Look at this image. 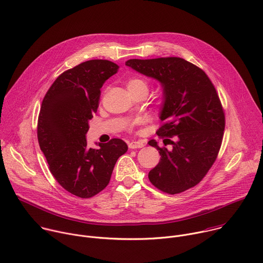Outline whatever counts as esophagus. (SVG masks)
Instances as JSON below:
<instances>
[{"mask_svg":"<svg viewBox=\"0 0 263 263\" xmlns=\"http://www.w3.org/2000/svg\"><path fill=\"white\" fill-rule=\"evenodd\" d=\"M142 146H144V142L142 140H132L129 143L130 148H139V147H142Z\"/></svg>","mask_w":263,"mask_h":263,"instance_id":"esophagus-1","label":"esophagus"}]
</instances>
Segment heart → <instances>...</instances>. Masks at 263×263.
<instances>
[{
  "label": "heart",
  "mask_w": 263,
  "mask_h": 263,
  "mask_svg": "<svg viewBox=\"0 0 263 263\" xmlns=\"http://www.w3.org/2000/svg\"><path fill=\"white\" fill-rule=\"evenodd\" d=\"M126 86H127L129 92L132 96H134L136 93H139V92L147 93V91H148V83H147V81L145 79H143V78H140V77L130 78L127 81Z\"/></svg>",
  "instance_id": "b5f03b06"
}]
</instances>
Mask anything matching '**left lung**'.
Segmentation results:
<instances>
[{
    "label": "left lung",
    "instance_id": "1",
    "mask_svg": "<svg viewBox=\"0 0 263 263\" xmlns=\"http://www.w3.org/2000/svg\"><path fill=\"white\" fill-rule=\"evenodd\" d=\"M126 65L158 80L163 87L162 125L156 134L172 146L148 141L161 156L148 180L170 195L192 189L216 160L222 141L224 112L214 85L203 69L180 57L130 59Z\"/></svg>",
    "mask_w": 263,
    "mask_h": 263
}]
</instances>
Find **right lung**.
I'll return each mask as SVG.
<instances>
[{"label": "right lung", "instance_id": "obj_1", "mask_svg": "<svg viewBox=\"0 0 263 263\" xmlns=\"http://www.w3.org/2000/svg\"><path fill=\"white\" fill-rule=\"evenodd\" d=\"M119 65L103 59L82 62L63 71L47 91L37 122V138L50 172L65 191L88 199L108 185L127 143L112 138L87 146L88 122L99 107L104 82Z\"/></svg>", "mask_w": 263, "mask_h": 263}]
</instances>
